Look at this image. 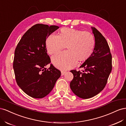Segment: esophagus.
I'll use <instances>...</instances> for the list:
<instances>
[{"instance_id":"obj_1","label":"esophagus","mask_w":126,"mask_h":126,"mask_svg":"<svg viewBox=\"0 0 126 126\" xmlns=\"http://www.w3.org/2000/svg\"><path fill=\"white\" fill-rule=\"evenodd\" d=\"M66 71H61V74H62V76H63L64 75V74L66 73Z\"/></svg>"}]
</instances>
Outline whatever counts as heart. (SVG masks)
I'll list each match as a JSON object with an SVG mask.
<instances>
[{"label":"heart","instance_id":"b5f03b06","mask_svg":"<svg viewBox=\"0 0 126 126\" xmlns=\"http://www.w3.org/2000/svg\"><path fill=\"white\" fill-rule=\"evenodd\" d=\"M95 41L92 34L87 32L69 28H62L58 35L51 33L46 40L49 54H56L66 46L67 51L51 57V62L57 68L66 70L78 63L88 59L92 54Z\"/></svg>","mask_w":126,"mask_h":126}]
</instances>
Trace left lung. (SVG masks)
<instances>
[{
  "label": "left lung",
  "instance_id": "left-lung-1",
  "mask_svg": "<svg viewBox=\"0 0 126 126\" xmlns=\"http://www.w3.org/2000/svg\"><path fill=\"white\" fill-rule=\"evenodd\" d=\"M91 28L95 40L92 54L80 67L84 70L70 71L74 75L70 88L82 99L92 98L101 92L112 70V56L107 41L97 29Z\"/></svg>",
  "mask_w": 126,
  "mask_h": 126
}]
</instances>
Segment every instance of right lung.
Returning a JSON list of instances; mask_svg holds the SVG:
<instances>
[{
	"label": "right lung",
	"mask_w": 126,
	"mask_h": 126,
	"mask_svg": "<svg viewBox=\"0 0 126 126\" xmlns=\"http://www.w3.org/2000/svg\"><path fill=\"white\" fill-rule=\"evenodd\" d=\"M59 27L36 24L22 36L15 51L13 68L17 85L28 96L43 98L54 88L61 72L50 64L46 40Z\"/></svg>",
	"instance_id": "add662e5"
}]
</instances>
